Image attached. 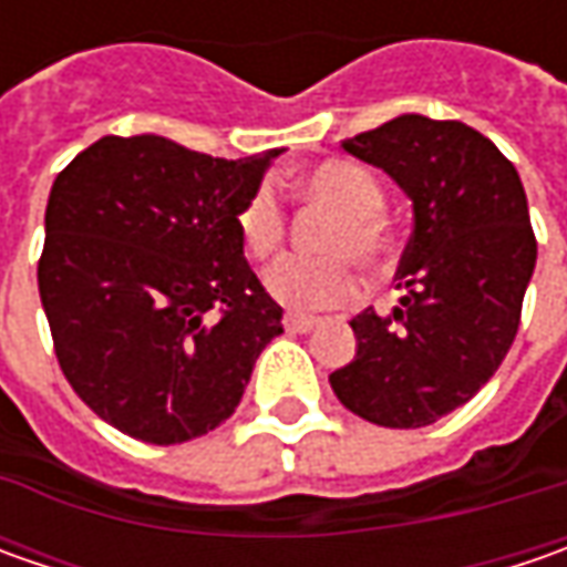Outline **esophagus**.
I'll use <instances>...</instances> for the list:
<instances>
[{
  "label": "esophagus",
  "instance_id": "34e87169",
  "mask_svg": "<svg viewBox=\"0 0 567 567\" xmlns=\"http://www.w3.org/2000/svg\"><path fill=\"white\" fill-rule=\"evenodd\" d=\"M316 324V316H296V312H287V316H284V328H287V331H296V334H306V331H312Z\"/></svg>",
  "mask_w": 567,
  "mask_h": 567
}]
</instances>
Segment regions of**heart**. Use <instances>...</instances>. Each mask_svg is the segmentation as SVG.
<instances>
[{
	"mask_svg": "<svg viewBox=\"0 0 567 567\" xmlns=\"http://www.w3.org/2000/svg\"><path fill=\"white\" fill-rule=\"evenodd\" d=\"M299 195L309 205L334 214L321 229L318 249L343 258H284L274 265L265 287L268 293L290 309H331L357 293V271L347 258H353L362 271H375L388 258L391 236L381 217L384 188L360 164L324 161L299 176ZM236 233L251 261H268L280 251L287 236V217L268 186H258L236 214Z\"/></svg>",
	"mask_w": 567,
	"mask_h": 567,
	"instance_id": "1",
	"label": "heart"
}]
</instances>
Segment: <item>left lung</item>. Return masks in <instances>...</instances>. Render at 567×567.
<instances>
[{"mask_svg":"<svg viewBox=\"0 0 567 567\" xmlns=\"http://www.w3.org/2000/svg\"><path fill=\"white\" fill-rule=\"evenodd\" d=\"M340 147L406 192L413 236L398 271L401 306L350 321L357 357L331 372V388L369 423L432 425L512 350L536 265L527 195L512 161L464 122L406 113Z\"/></svg>","mask_w":567,"mask_h":567,"instance_id":"obj_1","label":"left lung"}]
</instances>
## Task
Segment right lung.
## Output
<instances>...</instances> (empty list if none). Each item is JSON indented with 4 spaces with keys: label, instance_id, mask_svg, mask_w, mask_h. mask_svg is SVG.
Here are the masks:
<instances>
[{
    "label": "right lung",
    "instance_id": "obj_1",
    "mask_svg": "<svg viewBox=\"0 0 567 567\" xmlns=\"http://www.w3.org/2000/svg\"><path fill=\"white\" fill-rule=\"evenodd\" d=\"M277 154L224 161L106 135L55 176L40 302L62 375L125 435L179 445L217 429L284 334L236 233Z\"/></svg>",
    "mask_w": 567,
    "mask_h": 567
}]
</instances>
